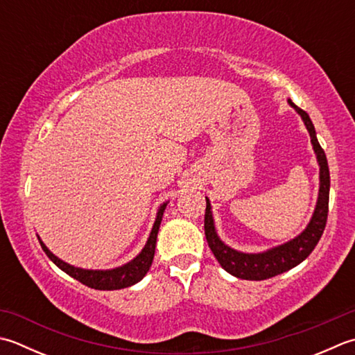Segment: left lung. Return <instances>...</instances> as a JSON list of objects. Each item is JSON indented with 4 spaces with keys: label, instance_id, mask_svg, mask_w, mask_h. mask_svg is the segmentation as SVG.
<instances>
[{
    "label": "left lung",
    "instance_id": "1",
    "mask_svg": "<svg viewBox=\"0 0 355 355\" xmlns=\"http://www.w3.org/2000/svg\"><path fill=\"white\" fill-rule=\"evenodd\" d=\"M289 106L295 109V112L302 116V120L306 126L312 149L315 152L318 168H320V187H318V198L314 214L309 220L308 226L304 227L302 234L297 237L289 240L283 245L274 246L266 249L263 252L249 254V252H240L237 249L227 246L226 243L218 237L217 229L214 223V215L211 201L206 197V214H205V234L207 245H209L211 251L214 252L215 259L218 260L220 266L223 268L226 272H229L237 279L243 280H266L270 277H275L279 274L286 272V270L295 268L297 265L306 259V257L314 251L318 240H320L322 234L326 226V218H328V206H329V168L328 159H326L324 150L322 149L320 143L317 140V134L312 124L309 115L304 112L295 104L288 100Z\"/></svg>",
    "mask_w": 355,
    "mask_h": 355
}]
</instances>
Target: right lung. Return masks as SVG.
Returning a JSON list of instances; mask_svg holds the SVG:
<instances>
[{
    "mask_svg": "<svg viewBox=\"0 0 355 355\" xmlns=\"http://www.w3.org/2000/svg\"><path fill=\"white\" fill-rule=\"evenodd\" d=\"M169 201H166L162 206L158 207L157 217H155V223L152 226V231L149 234V239L146 241L144 248L141 249V252L138 254L135 259H132L129 263L123 266H118L114 269H83V268H76L69 265V263L62 261L58 259L57 255L52 254L49 251L47 246L44 245L41 239L40 245L43 248V251L46 255L51 259L55 265H57L61 270H64L67 275L73 277L75 280H78L80 283L86 284V286L92 288V289H98V291H115V289H123L132 286L140 282L143 277L148 274V270L152 265V260H154V254H155V245H157V235H158V229L159 225H162V218H163V212L168 206Z\"/></svg>",
    "mask_w": 355,
    "mask_h": 355,
    "instance_id": "obj_1",
    "label": "right lung"
}]
</instances>
